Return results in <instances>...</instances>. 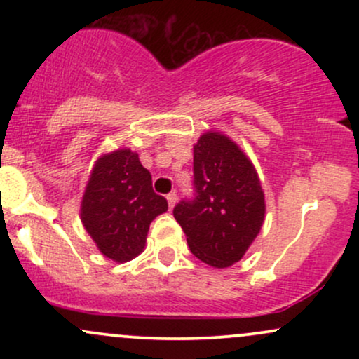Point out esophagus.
<instances>
[{"label":"esophagus","mask_w":359,"mask_h":359,"mask_svg":"<svg viewBox=\"0 0 359 359\" xmlns=\"http://www.w3.org/2000/svg\"><path fill=\"white\" fill-rule=\"evenodd\" d=\"M167 201H168V208L174 209V205L177 204V194H175V192L168 194V196H167Z\"/></svg>","instance_id":"1"}]
</instances>
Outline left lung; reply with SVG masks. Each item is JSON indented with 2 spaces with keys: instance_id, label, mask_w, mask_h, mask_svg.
Masks as SVG:
<instances>
[{
  "instance_id": "obj_1",
  "label": "left lung",
  "mask_w": 359,
  "mask_h": 359,
  "mask_svg": "<svg viewBox=\"0 0 359 359\" xmlns=\"http://www.w3.org/2000/svg\"><path fill=\"white\" fill-rule=\"evenodd\" d=\"M196 199L174 208L189 248L214 269L240 262L265 221V194L245 151L221 131L194 145Z\"/></svg>"
}]
</instances>
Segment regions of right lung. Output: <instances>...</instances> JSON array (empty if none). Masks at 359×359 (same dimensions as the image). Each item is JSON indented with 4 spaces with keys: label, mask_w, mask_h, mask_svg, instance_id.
Segmentation results:
<instances>
[{
    "label": "right lung",
    "mask_w": 359,
    "mask_h": 359,
    "mask_svg": "<svg viewBox=\"0 0 359 359\" xmlns=\"http://www.w3.org/2000/svg\"><path fill=\"white\" fill-rule=\"evenodd\" d=\"M168 209L151 175L130 148L102 154L90 170L81 221L106 258L125 263L145 250L150 222Z\"/></svg>",
    "instance_id": "1"
}]
</instances>
